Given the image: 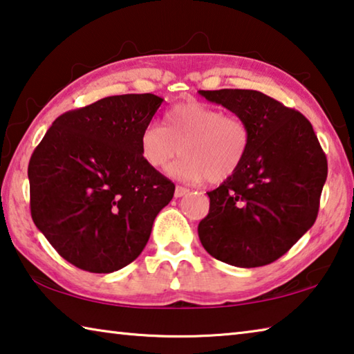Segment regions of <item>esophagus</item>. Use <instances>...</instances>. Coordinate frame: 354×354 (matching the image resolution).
Here are the masks:
<instances>
[{"label": "esophagus", "mask_w": 354, "mask_h": 354, "mask_svg": "<svg viewBox=\"0 0 354 354\" xmlns=\"http://www.w3.org/2000/svg\"><path fill=\"white\" fill-rule=\"evenodd\" d=\"M187 194H189V189L187 187H181V185H176V189H175V196H176V198H181V196L187 195Z\"/></svg>", "instance_id": "esophagus-1"}]
</instances>
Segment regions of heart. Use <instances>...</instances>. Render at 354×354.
<instances>
[{
  "label": "heart",
  "instance_id": "b5f03b06",
  "mask_svg": "<svg viewBox=\"0 0 354 354\" xmlns=\"http://www.w3.org/2000/svg\"><path fill=\"white\" fill-rule=\"evenodd\" d=\"M251 131L243 118L223 113L198 101L173 106L165 112L164 128L143 127L139 136L140 158L148 167L162 170L183 153L169 173L184 183H221L243 165Z\"/></svg>",
  "mask_w": 354,
  "mask_h": 354
}]
</instances>
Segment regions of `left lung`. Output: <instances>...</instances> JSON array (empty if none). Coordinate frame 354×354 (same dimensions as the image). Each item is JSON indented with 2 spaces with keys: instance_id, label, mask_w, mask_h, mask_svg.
<instances>
[{
  "instance_id": "left-lung-1",
  "label": "left lung",
  "mask_w": 354,
  "mask_h": 354,
  "mask_svg": "<svg viewBox=\"0 0 354 354\" xmlns=\"http://www.w3.org/2000/svg\"><path fill=\"white\" fill-rule=\"evenodd\" d=\"M248 123L243 165L207 192L201 245L230 266L262 267L286 254L314 225L326 181V156L309 120L262 92L198 91Z\"/></svg>"
}]
</instances>
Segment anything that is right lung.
<instances>
[{
    "label": "right lung",
    "mask_w": 354,
    "mask_h": 354,
    "mask_svg": "<svg viewBox=\"0 0 354 354\" xmlns=\"http://www.w3.org/2000/svg\"><path fill=\"white\" fill-rule=\"evenodd\" d=\"M162 98L115 95L53 122L28 165L35 226L65 261L112 273L142 253L175 184L140 158Z\"/></svg>",
    "instance_id": "add662e5"
}]
</instances>
